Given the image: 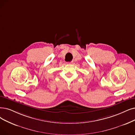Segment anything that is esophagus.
I'll list each match as a JSON object with an SVG mask.
<instances>
[{
  "label": "esophagus",
  "instance_id": "34e87169",
  "mask_svg": "<svg viewBox=\"0 0 135 135\" xmlns=\"http://www.w3.org/2000/svg\"><path fill=\"white\" fill-rule=\"evenodd\" d=\"M68 64H73V61H70V62H68V63H67Z\"/></svg>",
  "mask_w": 135,
  "mask_h": 135
}]
</instances>
